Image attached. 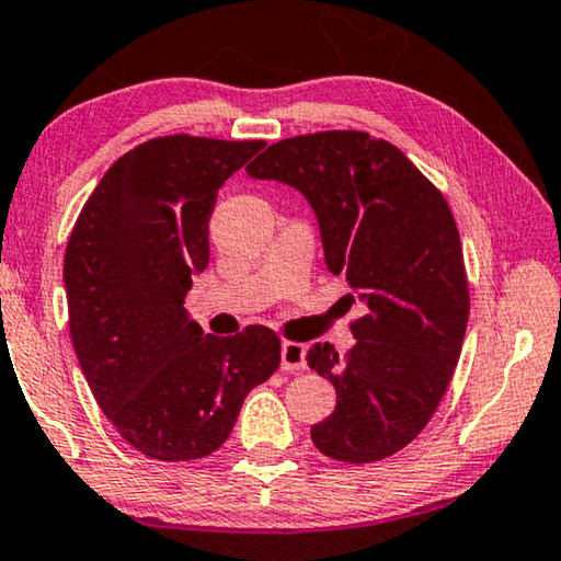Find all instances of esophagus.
<instances>
[{"mask_svg":"<svg viewBox=\"0 0 561 561\" xmlns=\"http://www.w3.org/2000/svg\"><path fill=\"white\" fill-rule=\"evenodd\" d=\"M307 347L299 342H284L282 345V370H305Z\"/></svg>","mask_w":561,"mask_h":561,"instance_id":"34e87169","label":"esophagus"}]
</instances>
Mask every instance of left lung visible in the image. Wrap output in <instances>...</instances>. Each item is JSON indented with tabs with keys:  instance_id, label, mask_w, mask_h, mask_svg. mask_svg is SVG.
<instances>
[{
	"instance_id": "obj_1",
	"label": "left lung",
	"mask_w": 561,
	"mask_h": 561,
	"mask_svg": "<svg viewBox=\"0 0 561 561\" xmlns=\"http://www.w3.org/2000/svg\"><path fill=\"white\" fill-rule=\"evenodd\" d=\"M247 173L307 198L328 270L365 309L345 357L330 342L307 353L337 392L312 443L345 463L398 454L436 413L466 334L463 252L446 198L405 153L360 130L279 140Z\"/></svg>"
}]
</instances>
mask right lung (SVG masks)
Here are the masks:
<instances>
[{"label":"right lung","mask_w":561,"mask_h":561,"mask_svg":"<svg viewBox=\"0 0 561 561\" xmlns=\"http://www.w3.org/2000/svg\"><path fill=\"white\" fill-rule=\"evenodd\" d=\"M262 148L264 140H148L107 169L67 241V312L82 373L107 421L156 461L214 454L249 390L279 367L270 328L216 337L183 307L208 264L216 194Z\"/></svg>","instance_id":"add662e5"}]
</instances>
